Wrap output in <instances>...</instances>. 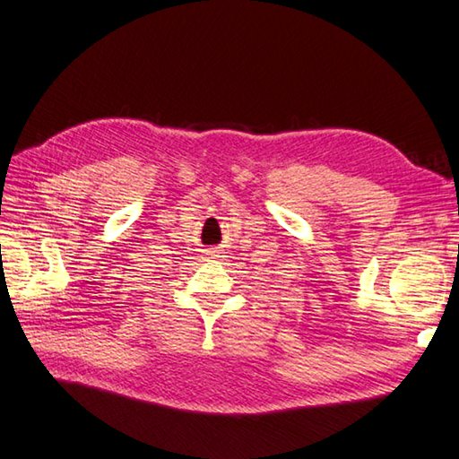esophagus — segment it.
<instances>
[{
	"label": "esophagus",
	"mask_w": 459,
	"mask_h": 459,
	"mask_svg": "<svg viewBox=\"0 0 459 459\" xmlns=\"http://www.w3.org/2000/svg\"><path fill=\"white\" fill-rule=\"evenodd\" d=\"M208 255H211L212 259H219V257H221V248H219V247H212V248H208Z\"/></svg>",
	"instance_id": "obj_1"
}]
</instances>
